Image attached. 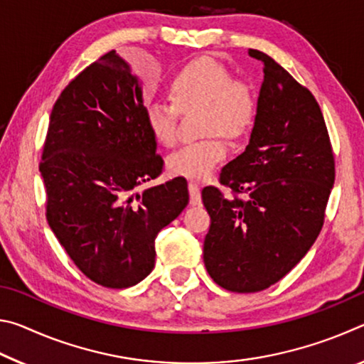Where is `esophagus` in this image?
Returning <instances> with one entry per match:
<instances>
[{"instance_id": "obj_1", "label": "esophagus", "mask_w": 364, "mask_h": 364, "mask_svg": "<svg viewBox=\"0 0 364 364\" xmlns=\"http://www.w3.org/2000/svg\"><path fill=\"white\" fill-rule=\"evenodd\" d=\"M189 189V202L191 205H200V191L199 186L196 183H189L188 184Z\"/></svg>"}]
</instances>
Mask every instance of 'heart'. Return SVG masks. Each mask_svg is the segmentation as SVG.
<instances>
[{"label":"heart","instance_id":"1","mask_svg":"<svg viewBox=\"0 0 364 364\" xmlns=\"http://www.w3.org/2000/svg\"><path fill=\"white\" fill-rule=\"evenodd\" d=\"M171 104L151 102L146 125L159 144L171 147L178 141V112L199 109L197 128L204 138L184 144L168 159L173 175L204 180L226 156L228 139H239L250 130L257 115V93L249 82L234 78L217 60L196 59L178 70L168 83Z\"/></svg>","mask_w":364,"mask_h":364}]
</instances>
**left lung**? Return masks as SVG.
<instances>
[{
    "mask_svg": "<svg viewBox=\"0 0 364 364\" xmlns=\"http://www.w3.org/2000/svg\"><path fill=\"white\" fill-rule=\"evenodd\" d=\"M249 54L263 63L264 78L250 143L220 173L232 197L217 186L202 189L210 215L205 268L220 287L241 294L276 284L305 257L324 225L336 180L315 96L268 54Z\"/></svg>",
    "mask_w": 364,
    "mask_h": 364,
    "instance_id": "8db88e82",
    "label": "left lung"
}]
</instances>
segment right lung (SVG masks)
Listing matches in <instances>:
<instances>
[{"label":"right lung","mask_w":364,"mask_h":364,"mask_svg":"<svg viewBox=\"0 0 364 364\" xmlns=\"http://www.w3.org/2000/svg\"><path fill=\"white\" fill-rule=\"evenodd\" d=\"M156 149L138 78L115 51L85 67L54 102L40 162L46 220L96 284L143 281L156 262L157 234L188 205L180 176L134 196L164 171Z\"/></svg>","instance_id":"1"}]
</instances>
